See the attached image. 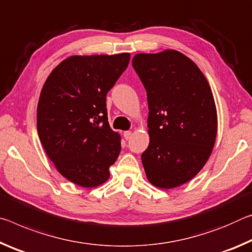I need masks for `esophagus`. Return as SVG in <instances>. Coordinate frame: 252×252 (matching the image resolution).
Segmentation results:
<instances>
[{
	"instance_id": "obj_1",
	"label": "esophagus",
	"mask_w": 252,
	"mask_h": 252,
	"mask_svg": "<svg viewBox=\"0 0 252 252\" xmlns=\"http://www.w3.org/2000/svg\"><path fill=\"white\" fill-rule=\"evenodd\" d=\"M130 136H131V131L130 130L124 131V138H125V139H129Z\"/></svg>"
}]
</instances>
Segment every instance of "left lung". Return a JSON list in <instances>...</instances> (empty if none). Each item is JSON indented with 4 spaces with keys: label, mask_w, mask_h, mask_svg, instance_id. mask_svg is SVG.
Returning a JSON list of instances; mask_svg holds the SVG:
<instances>
[{
    "label": "left lung",
    "mask_w": 252,
    "mask_h": 252,
    "mask_svg": "<svg viewBox=\"0 0 252 252\" xmlns=\"http://www.w3.org/2000/svg\"><path fill=\"white\" fill-rule=\"evenodd\" d=\"M146 89L150 145L142 163L150 182L173 189L192 180L216 143L217 108L210 85L183 53H138L131 61Z\"/></svg>",
    "instance_id": "8db88e82"
}]
</instances>
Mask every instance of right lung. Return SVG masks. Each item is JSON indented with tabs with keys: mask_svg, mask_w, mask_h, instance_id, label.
Returning a JSON list of instances; mask_svg holds the SVG:
<instances>
[{
	"mask_svg": "<svg viewBox=\"0 0 252 252\" xmlns=\"http://www.w3.org/2000/svg\"><path fill=\"white\" fill-rule=\"evenodd\" d=\"M129 59V53L72 56L44 82L36 110L39 138L70 182L94 188L109 179L122 146L121 136L109 126L106 96Z\"/></svg>",
	"mask_w": 252,
	"mask_h": 252,
	"instance_id": "obj_1",
	"label": "right lung"
}]
</instances>
